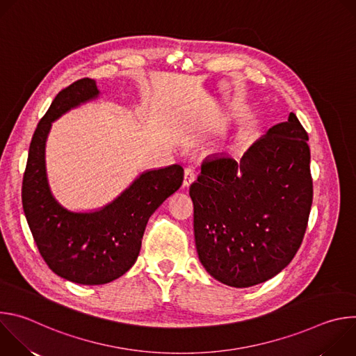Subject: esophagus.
Here are the masks:
<instances>
[{"instance_id": "esophagus-1", "label": "esophagus", "mask_w": 356, "mask_h": 356, "mask_svg": "<svg viewBox=\"0 0 356 356\" xmlns=\"http://www.w3.org/2000/svg\"><path fill=\"white\" fill-rule=\"evenodd\" d=\"M195 180V173H194V170L191 169V168H187L186 170H184V179H183V186L184 187H188L193 181Z\"/></svg>"}]
</instances>
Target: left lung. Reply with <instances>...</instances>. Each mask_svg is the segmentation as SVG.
Instances as JSON below:
<instances>
[{
  "label": "left lung",
  "mask_w": 356,
  "mask_h": 356,
  "mask_svg": "<svg viewBox=\"0 0 356 356\" xmlns=\"http://www.w3.org/2000/svg\"><path fill=\"white\" fill-rule=\"evenodd\" d=\"M309 135L290 113L253 142L241 161H202L190 186L198 259L218 282L250 287L294 258L313 202Z\"/></svg>",
  "instance_id": "obj_1"
}]
</instances>
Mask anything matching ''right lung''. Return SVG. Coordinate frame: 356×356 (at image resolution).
<instances>
[{"label":"right lung","instance_id":"obj_1","mask_svg":"<svg viewBox=\"0 0 356 356\" xmlns=\"http://www.w3.org/2000/svg\"><path fill=\"white\" fill-rule=\"evenodd\" d=\"M98 97L91 79L77 80L55 97L32 136L22 181L24 213L42 258L58 276L87 286L110 283L134 266L149 217L180 188L184 176L180 165L150 169L101 209L62 206L47 180V135L54 121Z\"/></svg>","mask_w":356,"mask_h":356}]
</instances>
